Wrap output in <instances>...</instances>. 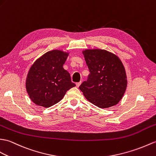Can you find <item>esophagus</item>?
I'll return each instance as SVG.
<instances>
[{
  "instance_id": "34e87169",
  "label": "esophagus",
  "mask_w": 156,
  "mask_h": 156,
  "mask_svg": "<svg viewBox=\"0 0 156 156\" xmlns=\"http://www.w3.org/2000/svg\"><path fill=\"white\" fill-rule=\"evenodd\" d=\"M81 83H82L81 82H77V83H76V86L78 87H78L80 86V84H81Z\"/></svg>"
}]
</instances>
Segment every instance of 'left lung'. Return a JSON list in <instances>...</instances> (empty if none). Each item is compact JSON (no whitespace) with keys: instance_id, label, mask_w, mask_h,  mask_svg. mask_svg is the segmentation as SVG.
<instances>
[{"instance_id":"left-lung-1","label":"left lung","mask_w":156,"mask_h":156,"mask_svg":"<svg viewBox=\"0 0 156 156\" xmlns=\"http://www.w3.org/2000/svg\"><path fill=\"white\" fill-rule=\"evenodd\" d=\"M90 74L79 88L86 98L100 108L116 105L124 96L127 77L122 61L105 50H85L82 52Z\"/></svg>"}]
</instances>
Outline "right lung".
I'll use <instances>...</instances> for the list:
<instances>
[{
    "instance_id": "obj_1",
    "label": "right lung",
    "mask_w": 156,
    "mask_h": 156,
    "mask_svg": "<svg viewBox=\"0 0 156 156\" xmlns=\"http://www.w3.org/2000/svg\"><path fill=\"white\" fill-rule=\"evenodd\" d=\"M68 53L54 50L40 57L30 67L27 77L26 88L35 104L49 108L59 102L68 90L76 86L63 64Z\"/></svg>"
}]
</instances>
